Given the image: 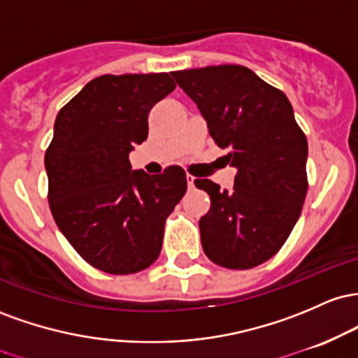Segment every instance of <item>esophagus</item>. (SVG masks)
Masks as SVG:
<instances>
[{"label": "esophagus", "mask_w": 358, "mask_h": 358, "mask_svg": "<svg viewBox=\"0 0 358 358\" xmlns=\"http://www.w3.org/2000/svg\"><path fill=\"white\" fill-rule=\"evenodd\" d=\"M186 180H187V187H189V189H192V187H194V182H196V179L192 178V176L187 174V176H186Z\"/></svg>", "instance_id": "1"}]
</instances>
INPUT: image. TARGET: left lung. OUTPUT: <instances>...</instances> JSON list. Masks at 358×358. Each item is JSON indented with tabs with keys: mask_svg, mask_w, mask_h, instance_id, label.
<instances>
[{
	"mask_svg": "<svg viewBox=\"0 0 358 358\" xmlns=\"http://www.w3.org/2000/svg\"><path fill=\"white\" fill-rule=\"evenodd\" d=\"M172 78L236 167L231 191H220L210 179L194 182L211 199L199 220L204 254L227 268L260 266L279 252L303 210L306 135L286 94L248 67L210 66L172 72Z\"/></svg>",
	"mask_w": 358,
	"mask_h": 358,
	"instance_id": "left-lung-1",
	"label": "left lung"
}]
</instances>
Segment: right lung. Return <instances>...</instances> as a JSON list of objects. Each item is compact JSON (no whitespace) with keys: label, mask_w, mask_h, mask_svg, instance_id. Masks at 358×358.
Segmentation results:
<instances>
[{"label":"right lung","mask_w":358,"mask_h":358,"mask_svg":"<svg viewBox=\"0 0 358 358\" xmlns=\"http://www.w3.org/2000/svg\"><path fill=\"white\" fill-rule=\"evenodd\" d=\"M167 72L99 76L62 110L45 152L49 204L59 230L99 271L135 274L157 260L164 224L187 189L186 172L131 171L152 106L174 91Z\"/></svg>","instance_id":"1"}]
</instances>
